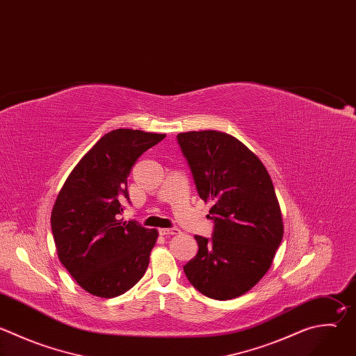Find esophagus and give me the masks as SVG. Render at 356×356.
<instances>
[{"label": "esophagus", "instance_id": "obj_1", "mask_svg": "<svg viewBox=\"0 0 356 356\" xmlns=\"http://www.w3.org/2000/svg\"><path fill=\"white\" fill-rule=\"evenodd\" d=\"M159 233L162 236H170V234L180 233V230L177 227H162V229H159Z\"/></svg>", "mask_w": 356, "mask_h": 356}]
</instances>
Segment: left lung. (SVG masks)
<instances>
[{
  "instance_id": "obj_1",
  "label": "left lung",
  "mask_w": 356,
  "mask_h": 356,
  "mask_svg": "<svg viewBox=\"0 0 356 356\" xmlns=\"http://www.w3.org/2000/svg\"><path fill=\"white\" fill-rule=\"evenodd\" d=\"M201 200L211 201L212 238L194 236L198 253L184 267L202 295L229 300L270 270L284 236L281 208L261 161L239 140L215 131L177 134Z\"/></svg>"
}]
</instances>
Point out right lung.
<instances>
[{"label": "right lung", "mask_w": 356, "mask_h": 356, "mask_svg": "<svg viewBox=\"0 0 356 356\" xmlns=\"http://www.w3.org/2000/svg\"><path fill=\"white\" fill-rule=\"evenodd\" d=\"M166 136L118 129L104 134L67 177L51 211L61 264L99 298H115L145 274L158 230L118 219L130 200L127 177L137 159ZM130 202V201H129Z\"/></svg>", "instance_id": "right-lung-1"}]
</instances>
